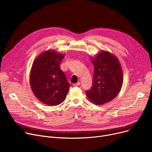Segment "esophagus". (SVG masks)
I'll return each instance as SVG.
<instances>
[{
	"label": "esophagus",
	"mask_w": 152,
	"mask_h": 152,
	"mask_svg": "<svg viewBox=\"0 0 152 152\" xmlns=\"http://www.w3.org/2000/svg\"><path fill=\"white\" fill-rule=\"evenodd\" d=\"M80 85V82H77V83H74L73 84V86H79Z\"/></svg>",
	"instance_id": "obj_1"
}]
</instances>
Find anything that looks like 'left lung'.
I'll list each match as a JSON object with an SVG mask.
<instances>
[{
	"mask_svg": "<svg viewBox=\"0 0 152 152\" xmlns=\"http://www.w3.org/2000/svg\"><path fill=\"white\" fill-rule=\"evenodd\" d=\"M91 61L94 66L93 85L86 95L93 103L102 105L112 101L121 91L122 69L118 57L106 50L91 57Z\"/></svg>",
	"mask_w": 152,
	"mask_h": 152,
	"instance_id": "1",
	"label": "left lung"
}]
</instances>
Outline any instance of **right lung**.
Returning <instances> with one entry per match:
<instances>
[{
	"label": "right lung",
	"instance_id": "obj_1",
	"mask_svg": "<svg viewBox=\"0 0 152 152\" xmlns=\"http://www.w3.org/2000/svg\"><path fill=\"white\" fill-rule=\"evenodd\" d=\"M65 54L50 49L40 54L34 61L30 75L31 90L41 102L57 106L66 99L70 84L60 69Z\"/></svg>",
	"mask_w": 152,
	"mask_h": 152
}]
</instances>
